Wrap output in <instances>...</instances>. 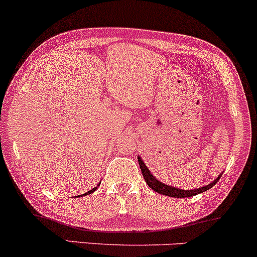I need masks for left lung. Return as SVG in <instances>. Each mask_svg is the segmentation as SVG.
Wrapping results in <instances>:
<instances>
[{"instance_id": "left-lung-1", "label": "left lung", "mask_w": 257, "mask_h": 257, "mask_svg": "<svg viewBox=\"0 0 257 257\" xmlns=\"http://www.w3.org/2000/svg\"><path fill=\"white\" fill-rule=\"evenodd\" d=\"M138 161H139V166H140V170H142L144 179H145V182L148 183L149 187H150L154 191H156V193L162 194V195H167V196H172V197H189V196L197 195V194L204 193V191H206V190H208V189L212 188L213 185L218 182V179L221 178V176H219L218 178L213 180L211 184L206 185V187L194 189V190H182V189L170 187V185H166V184H163V183H161L160 180H157L154 176H152V174L150 173V171L148 170V167H146L145 163L143 162V160L140 159V157H138Z\"/></svg>"}]
</instances>
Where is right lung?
Returning <instances> with one entry per match:
<instances>
[{"label":"right lung","mask_w":257,"mask_h":257,"mask_svg":"<svg viewBox=\"0 0 257 257\" xmlns=\"http://www.w3.org/2000/svg\"><path fill=\"white\" fill-rule=\"evenodd\" d=\"M96 189H97V188H94V189H91V190H90V191H87V193H85V194H83V195H84V196H85V195H89V194L94 193V191L96 190ZM83 195H81V196H83Z\"/></svg>","instance_id":"1"}]
</instances>
